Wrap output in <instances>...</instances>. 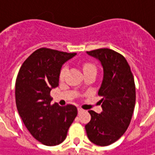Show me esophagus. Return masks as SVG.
<instances>
[{
    "label": "esophagus",
    "mask_w": 155,
    "mask_h": 155,
    "mask_svg": "<svg viewBox=\"0 0 155 155\" xmlns=\"http://www.w3.org/2000/svg\"><path fill=\"white\" fill-rule=\"evenodd\" d=\"M78 113H81V112H83V111H84V110H83V109H81V108H78Z\"/></svg>",
    "instance_id": "1"
}]
</instances>
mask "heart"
Wrapping results in <instances>:
<instances>
[{"label": "heart", "instance_id": "1", "mask_svg": "<svg viewBox=\"0 0 155 155\" xmlns=\"http://www.w3.org/2000/svg\"><path fill=\"white\" fill-rule=\"evenodd\" d=\"M83 70H84V72H87V71H97L96 66L91 64V63H85L83 65ZM67 72V66L66 65H64L61 70H60V72H59V79L63 80L65 77V74Z\"/></svg>", "mask_w": 155, "mask_h": 155}]
</instances>
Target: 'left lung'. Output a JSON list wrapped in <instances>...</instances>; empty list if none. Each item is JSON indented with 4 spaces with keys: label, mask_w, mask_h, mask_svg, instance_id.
<instances>
[{
    "label": "left lung",
    "mask_w": 155,
    "mask_h": 155,
    "mask_svg": "<svg viewBox=\"0 0 155 155\" xmlns=\"http://www.w3.org/2000/svg\"><path fill=\"white\" fill-rule=\"evenodd\" d=\"M87 53L100 60L104 79L98 91L103 111H89L91 119L85 130L94 144L109 146L122 137L131 122L135 104L134 76L126 58L117 51L100 48Z\"/></svg>",
    "instance_id": "obj_1"
}]
</instances>
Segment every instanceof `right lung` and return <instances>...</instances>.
I'll return each mask as SVG.
<instances>
[{"label":"right lung","instance_id":"obj_1","mask_svg":"<svg viewBox=\"0 0 155 155\" xmlns=\"http://www.w3.org/2000/svg\"><path fill=\"white\" fill-rule=\"evenodd\" d=\"M75 55L39 48L24 61L17 75L15 102L19 115L30 134L46 146L63 142L78 115L75 105L51 104L50 95L58 85L62 64Z\"/></svg>","mask_w":155,"mask_h":155}]
</instances>
